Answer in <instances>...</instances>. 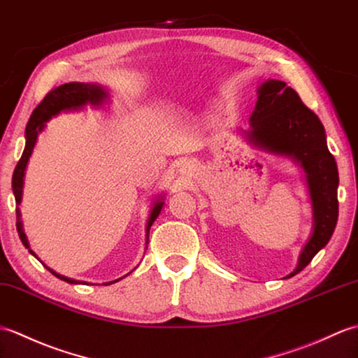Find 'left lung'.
Instances as JSON below:
<instances>
[{
  "mask_svg": "<svg viewBox=\"0 0 358 358\" xmlns=\"http://www.w3.org/2000/svg\"><path fill=\"white\" fill-rule=\"evenodd\" d=\"M241 132L253 148L288 157L305 173L313 227L297 257L296 268L284 279L293 278L329 243L338 218V171L327 145L325 128L292 87L282 80L267 79L257 87L250 128Z\"/></svg>",
  "mask_w": 358,
  "mask_h": 358,
  "instance_id": "1",
  "label": "left lung"
}]
</instances>
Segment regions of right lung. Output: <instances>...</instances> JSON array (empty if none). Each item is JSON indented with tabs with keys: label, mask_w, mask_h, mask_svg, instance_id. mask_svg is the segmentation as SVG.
<instances>
[{
	"label": "right lung",
	"mask_w": 358,
	"mask_h": 358,
	"mask_svg": "<svg viewBox=\"0 0 358 358\" xmlns=\"http://www.w3.org/2000/svg\"><path fill=\"white\" fill-rule=\"evenodd\" d=\"M108 101H110V93H108V90L105 87L99 85V84H93V82H91V84H84V82H70V84H64V85L50 91V93L44 97V101L35 108V111H33L30 115V120H29L27 128H26V148H24L21 159L15 168L13 177H12V189H13L15 201H16V204H18V207H16V230H18V235H20V239L24 244V247L29 248V253L35 256L36 259H39V257L30 248L29 239H27L26 234H24L20 204L22 199L24 177H26L27 163L30 160L33 149H35L38 136L44 131L45 123L52 120L53 117H56V115H59L61 113L80 111V110H84L87 105H91L93 108H102ZM163 204H164V194L154 198L152 206H151V212H149V217L146 221V248H148V243H149V230H151V226L154 224V221L160 215V212L163 209ZM43 265L50 273L55 274L56 278L69 282V284H87V282H84V280H74L71 278L64 276V274L56 273L55 270L47 267L44 262H43ZM123 278H119V279L111 280V282H105V285L114 284V282H117Z\"/></svg>",
	"instance_id": "right-lung-1"
}]
</instances>
